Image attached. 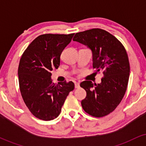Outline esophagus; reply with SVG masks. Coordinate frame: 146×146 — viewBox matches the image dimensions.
I'll list each match as a JSON object with an SVG mask.
<instances>
[{
	"label": "esophagus",
	"instance_id": "obj_1",
	"mask_svg": "<svg viewBox=\"0 0 146 146\" xmlns=\"http://www.w3.org/2000/svg\"><path fill=\"white\" fill-rule=\"evenodd\" d=\"M75 88H80V83L75 82Z\"/></svg>",
	"mask_w": 146,
	"mask_h": 146
}]
</instances>
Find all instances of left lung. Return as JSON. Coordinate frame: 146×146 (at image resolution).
Returning a JSON list of instances; mask_svg holds the SVG:
<instances>
[{"mask_svg":"<svg viewBox=\"0 0 146 146\" xmlns=\"http://www.w3.org/2000/svg\"><path fill=\"white\" fill-rule=\"evenodd\" d=\"M73 40L92 50L93 69L95 73L103 74L100 84H93L91 81L80 84L86 92L82 106L91 116L104 117L117 108L126 91L130 75L127 52L113 35L98 28L77 33Z\"/></svg>","mask_w":146,"mask_h":146,"instance_id":"8db88e82","label":"left lung"}]
</instances>
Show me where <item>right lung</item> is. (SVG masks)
Listing matches in <instances>:
<instances>
[{"label":"right lung","instance_id":"add662e5","mask_svg":"<svg viewBox=\"0 0 146 146\" xmlns=\"http://www.w3.org/2000/svg\"><path fill=\"white\" fill-rule=\"evenodd\" d=\"M75 33H45L31 42L22 55L18 74L22 98L37 118L50 121L58 117L68 93L74 89L73 82L53 83V68H58L60 55Z\"/></svg>","mask_w":146,"mask_h":146}]
</instances>
